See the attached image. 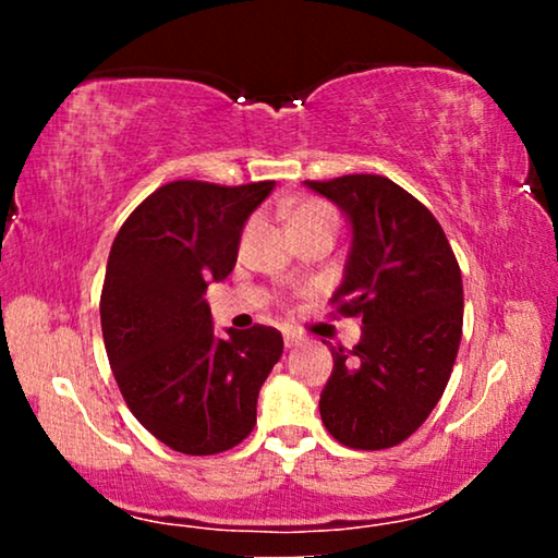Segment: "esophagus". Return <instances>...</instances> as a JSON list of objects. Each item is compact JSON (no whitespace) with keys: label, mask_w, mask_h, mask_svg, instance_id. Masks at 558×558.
<instances>
[{"label":"esophagus","mask_w":558,"mask_h":558,"mask_svg":"<svg viewBox=\"0 0 558 558\" xmlns=\"http://www.w3.org/2000/svg\"><path fill=\"white\" fill-rule=\"evenodd\" d=\"M302 335H296V332H287L284 335V348H289V350H292V348H296V345H302Z\"/></svg>","instance_id":"1"}]
</instances>
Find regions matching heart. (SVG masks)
Masks as SVG:
<instances>
[{"instance_id": "heart-1", "label": "heart", "mask_w": 558, "mask_h": 558, "mask_svg": "<svg viewBox=\"0 0 558 558\" xmlns=\"http://www.w3.org/2000/svg\"><path fill=\"white\" fill-rule=\"evenodd\" d=\"M289 223H292V231H296V228H307V226L335 228L338 226V213H335L327 203L307 201L292 213V220H289Z\"/></svg>"}]
</instances>
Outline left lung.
Here are the masks:
<instances>
[{"label":"left lung","instance_id":"obj_1","mask_svg":"<svg viewBox=\"0 0 558 558\" xmlns=\"http://www.w3.org/2000/svg\"><path fill=\"white\" fill-rule=\"evenodd\" d=\"M338 205L350 251L332 302L363 317L353 350L332 348L319 416L340 445L386 449L426 422L462 338V274L437 218L380 174L304 182Z\"/></svg>","mask_w":558,"mask_h":558}]
</instances>
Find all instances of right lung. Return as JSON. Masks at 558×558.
<instances>
[{"instance_id":"right-lung-1","label":"right lung","mask_w":558,"mask_h":558,"mask_svg":"<svg viewBox=\"0 0 558 558\" xmlns=\"http://www.w3.org/2000/svg\"><path fill=\"white\" fill-rule=\"evenodd\" d=\"M274 185L170 182L113 239L101 292L106 355L136 422L174 452L241 445L284 350L279 330L264 325L218 338L203 296L233 271L243 226Z\"/></svg>"}]
</instances>
